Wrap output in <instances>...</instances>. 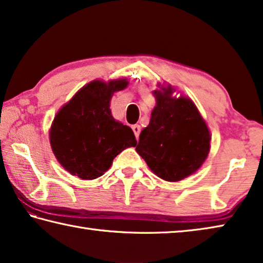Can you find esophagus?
Returning <instances> with one entry per match:
<instances>
[{
	"mask_svg": "<svg viewBox=\"0 0 263 263\" xmlns=\"http://www.w3.org/2000/svg\"><path fill=\"white\" fill-rule=\"evenodd\" d=\"M132 130H133V132H135V136L138 139L140 135V125H138V124H136V125H132Z\"/></svg>",
	"mask_w": 263,
	"mask_h": 263,
	"instance_id": "1",
	"label": "esophagus"
}]
</instances>
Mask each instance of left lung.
Listing matches in <instances>:
<instances>
[{
    "instance_id": "8db88e82",
    "label": "left lung",
    "mask_w": 263,
    "mask_h": 263,
    "mask_svg": "<svg viewBox=\"0 0 263 263\" xmlns=\"http://www.w3.org/2000/svg\"><path fill=\"white\" fill-rule=\"evenodd\" d=\"M154 95L157 105L136 149L154 174L176 182L202 166L210 149V133L189 99L172 97L171 87Z\"/></svg>"
}]
</instances>
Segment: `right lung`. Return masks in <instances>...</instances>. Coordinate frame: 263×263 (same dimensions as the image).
Instances as JSON below:
<instances>
[{
	"instance_id": "add662e5",
	"label": "right lung",
	"mask_w": 263,
	"mask_h": 263,
	"mask_svg": "<svg viewBox=\"0 0 263 263\" xmlns=\"http://www.w3.org/2000/svg\"><path fill=\"white\" fill-rule=\"evenodd\" d=\"M126 86V80L92 81L57 114L50 131L52 151L72 175L100 177L122 151L137 145L131 127L116 122L110 111L111 96Z\"/></svg>"
}]
</instances>
